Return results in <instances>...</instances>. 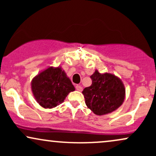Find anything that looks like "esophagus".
I'll use <instances>...</instances> for the list:
<instances>
[{"label":"esophagus","mask_w":156,"mask_h":156,"mask_svg":"<svg viewBox=\"0 0 156 156\" xmlns=\"http://www.w3.org/2000/svg\"><path fill=\"white\" fill-rule=\"evenodd\" d=\"M76 90L77 91H79V92H81L82 91V87H80V85H76Z\"/></svg>","instance_id":"34e87169"}]
</instances>
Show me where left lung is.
Segmentation results:
<instances>
[{
    "label": "left lung",
    "mask_w": 156,
    "mask_h": 156,
    "mask_svg": "<svg viewBox=\"0 0 156 156\" xmlns=\"http://www.w3.org/2000/svg\"><path fill=\"white\" fill-rule=\"evenodd\" d=\"M90 78L92 85L82 92L87 107L99 116L117 110L125 98V86L120 78L111 73H100L97 69Z\"/></svg>",
    "instance_id": "1"
}]
</instances>
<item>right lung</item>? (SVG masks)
<instances>
[{"label": "right lung", "mask_w": 156, "mask_h": 156, "mask_svg": "<svg viewBox=\"0 0 156 156\" xmlns=\"http://www.w3.org/2000/svg\"><path fill=\"white\" fill-rule=\"evenodd\" d=\"M31 86L35 100L44 108L56 107L76 89L61 67L42 70L32 79Z\"/></svg>", "instance_id": "right-lung-1"}]
</instances>
